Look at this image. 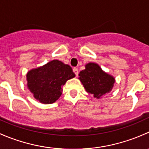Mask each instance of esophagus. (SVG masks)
<instances>
[{
    "label": "esophagus",
    "mask_w": 149,
    "mask_h": 149,
    "mask_svg": "<svg viewBox=\"0 0 149 149\" xmlns=\"http://www.w3.org/2000/svg\"><path fill=\"white\" fill-rule=\"evenodd\" d=\"M73 73L76 74V76H78V75H79V70H78V68H74L73 69Z\"/></svg>",
    "instance_id": "esophagus-1"
}]
</instances>
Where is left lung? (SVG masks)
Segmentation results:
<instances>
[{"label": "left lung", "instance_id": "obj_1", "mask_svg": "<svg viewBox=\"0 0 149 149\" xmlns=\"http://www.w3.org/2000/svg\"><path fill=\"white\" fill-rule=\"evenodd\" d=\"M79 76V80L88 94L97 99L109 93L116 81L113 76L104 71L95 63H89L85 65V69L80 71Z\"/></svg>", "mask_w": 149, "mask_h": 149}]
</instances>
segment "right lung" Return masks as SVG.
Wrapping results in <instances>:
<instances>
[{
    "label": "right lung",
    "mask_w": 149,
    "mask_h": 149,
    "mask_svg": "<svg viewBox=\"0 0 149 149\" xmlns=\"http://www.w3.org/2000/svg\"><path fill=\"white\" fill-rule=\"evenodd\" d=\"M76 76L71 67L58 60H53L27 73V89L36 100L43 104H52L62 95L63 86Z\"/></svg>",
    "instance_id": "1"
}]
</instances>
